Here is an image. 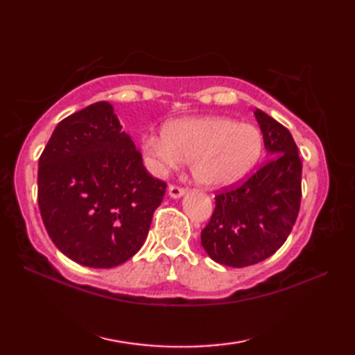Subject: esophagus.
Segmentation results:
<instances>
[{
  "instance_id": "esophagus-1",
  "label": "esophagus",
  "mask_w": 355,
  "mask_h": 355,
  "mask_svg": "<svg viewBox=\"0 0 355 355\" xmlns=\"http://www.w3.org/2000/svg\"><path fill=\"white\" fill-rule=\"evenodd\" d=\"M168 192H169V195H171L172 198H180L184 193V189H183L182 186H178V184H171L168 187Z\"/></svg>"
}]
</instances>
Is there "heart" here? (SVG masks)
I'll list each match as a JSON object with an SVG mask.
<instances>
[{"instance_id": "1", "label": "heart", "mask_w": 355, "mask_h": 355, "mask_svg": "<svg viewBox=\"0 0 355 355\" xmlns=\"http://www.w3.org/2000/svg\"><path fill=\"white\" fill-rule=\"evenodd\" d=\"M141 149L154 171L191 162L200 184L221 187L253 168L262 150V135L253 125L229 117H189L169 122L163 135H146Z\"/></svg>"}]
</instances>
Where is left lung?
<instances>
[{
	"mask_svg": "<svg viewBox=\"0 0 355 355\" xmlns=\"http://www.w3.org/2000/svg\"><path fill=\"white\" fill-rule=\"evenodd\" d=\"M268 160L244 182L215 195L201 245L215 262L243 268L276 253L297 220L302 198V162L293 135L261 110L254 111Z\"/></svg>",
	"mask_w": 355,
	"mask_h": 355,
	"instance_id": "obj_1",
	"label": "left lung"
}]
</instances>
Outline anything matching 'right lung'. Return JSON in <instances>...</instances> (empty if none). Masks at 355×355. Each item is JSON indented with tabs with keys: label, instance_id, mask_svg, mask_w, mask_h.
<instances>
[{
	"label": "right lung",
	"instance_id": "right-lung-1",
	"mask_svg": "<svg viewBox=\"0 0 355 355\" xmlns=\"http://www.w3.org/2000/svg\"><path fill=\"white\" fill-rule=\"evenodd\" d=\"M166 186L143 166L112 105L96 102L53 131L40 157L37 205L65 256L111 268L140 250Z\"/></svg>",
	"mask_w": 355,
	"mask_h": 355
}]
</instances>
